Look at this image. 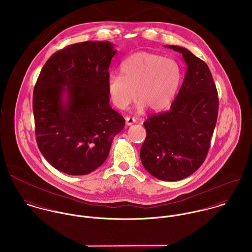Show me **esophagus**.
<instances>
[{"label": "esophagus", "mask_w": 252, "mask_h": 252, "mask_svg": "<svg viewBox=\"0 0 252 252\" xmlns=\"http://www.w3.org/2000/svg\"><path fill=\"white\" fill-rule=\"evenodd\" d=\"M125 120H126V125L127 126H131L132 124H134L136 122V119L134 117H131V116H126Z\"/></svg>", "instance_id": "1"}]
</instances>
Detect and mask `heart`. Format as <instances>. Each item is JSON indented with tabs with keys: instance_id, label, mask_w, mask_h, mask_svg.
Wrapping results in <instances>:
<instances>
[{
	"instance_id": "heart-1",
	"label": "heart",
	"mask_w": 252,
	"mask_h": 252,
	"mask_svg": "<svg viewBox=\"0 0 252 252\" xmlns=\"http://www.w3.org/2000/svg\"><path fill=\"white\" fill-rule=\"evenodd\" d=\"M121 74H110L107 91L112 102L125 109L137 95L136 109L158 111L173 100L181 83V68L176 61L142 52L124 60Z\"/></svg>"
}]
</instances>
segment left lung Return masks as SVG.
<instances>
[{"label":"left lung","mask_w":252,"mask_h":252,"mask_svg":"<svg viewBox=\"0 0 252 252\" xmlns=\"http://www.w3.org/2000/svg\"><path fill=\"white\" fill-rule=\"evenodd\" d=\"M187 72L170 109L144 122L147 138L140 157L146 170L162 181H179L201 166L210 148L218 116L216 85L207 64L179 46Z\"/></svg>","instance_id":"obj_1"}]
</instances>
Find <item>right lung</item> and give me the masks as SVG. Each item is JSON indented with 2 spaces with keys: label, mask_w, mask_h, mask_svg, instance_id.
I'll return each mask as SVG.
<instances>
[{
  "label": "right lung",
  "mask_w": 252,
  "mask_h": 252,
  "mask_svg": "<svg viewBox=\"0 0 252 252\" xmlns=\"http://www.w3.org/2000/svg\"><path fill=\"white\" fill-rule=\"evenodd\" d=\"M107 41H88L55 53L33 92L38 148L68 175H86L107 158L125 119L109 105L108 67L116 51Z\"/></svg>",
  "instance_id": "1"
}]
</instances>
